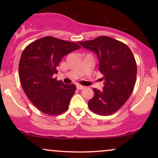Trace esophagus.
<instances>
[{
	"mask_svg": "<svg viewBox=\"0 0 158 158\" xmlns=\"http://www.w3.org/2000/svg\"><path fill=\"white\" fill-rule=\"evenodd\" d=\"M77 88L78 90H82L85 88V86H83V85H77Z\"/></svg>",
	"mask_w": 158,
	"mask_h": 158,
	"instance_id": "obj_1",
	"label": "esophagus"
}]
</instances>
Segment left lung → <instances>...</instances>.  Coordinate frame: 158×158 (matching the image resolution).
<instances>
[{"instance_id": "left-lung-1", "label": "left lung", "mask_w": 158, "mask_h": 158, "mask_svg": "<svg viewBox=\"0 0 158 158\" xmlns=\"http://www.w3.org/2000/svg\"><path fill=\"white\" fill-rule=\"evenodd\" d=\"M78 43L97 54L99 70L104 79L102 90L94 88V96L88 107L99 115L113 114L126 102L134 90L137 64L133 53L124 43L108 36Z\"/></svg>"}]
</instances>
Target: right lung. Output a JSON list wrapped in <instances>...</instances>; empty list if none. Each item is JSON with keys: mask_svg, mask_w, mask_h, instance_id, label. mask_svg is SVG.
Wrapping results in <instances>:
<instances>
[{"mask_svg": "<svg viewBox=\"0 0 158 158\" xmlns=\"http://www.w3.org/2000/svg\"><path fill=\"white\" fill-rule=\"evenodd\" d=\"M79 48L77 43L46 36L23 50L19 67L20 80L27 97L43 113L59 115L68 110L77 88L52 76L58 73L56 67L61 59Z\"/></svg>", "mask_w": 158, "mask_h": 158, "instance_id": "add662e5", "label": "right lung"}]
</instances>
